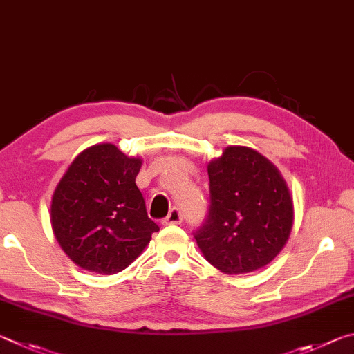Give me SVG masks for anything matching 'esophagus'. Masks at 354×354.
<instances>
[{
    "label": "esophagus",
    "mask_w": 354,
    "mask_h": 354,
    "mask_svg": "<svg viewBox=\"0 0 354 354\" xmlns=\"http://www.w3.org/2000/svg\"><path fill=\"white\" fill-rule=\"evenodd\" d=\"M182 221H183V214L180 212V208L174 207V208H171L169 214H167L163 219V225H177V224H180Z\"/></svg>",
    "instance_id": "34e87169"
}]
</instances>
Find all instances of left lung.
Here are the masks:
<instances>
[{
	"label": "left lung",
	"mask_w": 354,
	"mask_h": 354,
	"mask_svg": "<svg viewBox=\"0 0 354 354\" xmlns=\"http://www.w3.org/2000/svg\"><path fill=\"white\" fill-rule=\"evenodd\" d=\"M209 209L194 232L203 257L228 275L269 264L286 244L292 199L277 167L253 149L227 147L208 165Z\"/></svg>",
	"instance_id": "8db88e82"
}]
</instances>
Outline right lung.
<instances>
[{
    "label": "right lung",
    "mask_w": 354,
    "mask_h": 354,
    "mask_svg": "<svg viewBox=\"0 0 354 354\" xmlns=\"http://www.w3.org/2000/svg\"><path fill=\"white\" fill-rule=\"evenodd\" d=\"M140 167V158L105 142L80 152L59 182L51 202L53 232L82 269L121 272L160 230L135 183Z\"/></svg>",
    "instance_id": "add662e5"
}]
</instances>
